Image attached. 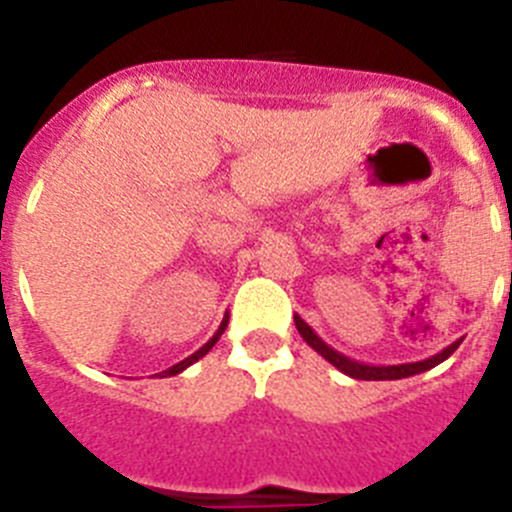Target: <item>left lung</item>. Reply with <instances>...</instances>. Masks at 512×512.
<instances>
[{
  "mask_svg": "<svg viewBox=\"0 0 512 512\" xmlns=\"http://www.w3.org/2000/svg\"><path fill=\"white\" fill-rule=\"evenodd\" d=\"M294 325H297L299 335L304 337V342H307L314 353H320L322 358H325L327 363L335 365L340 373L350 375V378H358V381H401V378H409V375H419V373H424V370L434 368V365L444 363V360H447L449 355L459 348V342H462V340H454L452 345H447V348L442 350V353L431 355V358H426V360H416V363L370 365V363H360V360L348 358V355H342V353H337L335 348H330V345H327V342L322 340V337L317 335V332H314L312 327L302 320V317H299V314H294Z\"/></svg>",
  "mask_w": 512,
  "mask_h": 512,
  "instance_id": "1",
  "label": "left lung"
}]
</instances>
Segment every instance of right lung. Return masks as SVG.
<instances>
[{"label":"right lung","instance_id":"right-lung-1","mask_svg":"<svg viewBox=\"0 0 512 512\" xmlns=\"http://www.w3.org/2000/svg\"><path fill=\"white\" fill-rule=\"evenodd\" d=\"M225 327H228V314H225V317H223V322H220V327H218V330H215V335L210 337L208 342H205L203 348H200V350H195V353H192V355H187L185 360H180V363H177V365H172V368H167V370H162V373H157L159 378H170V375H177V373H182V370H185V368H190L192 363H198V360L203 358V355H208L210 350H213V345H215V342L220 340V335H223V332H225Z\"/></svg>","mask_w":512,"mask_h":512}]
</instances>
